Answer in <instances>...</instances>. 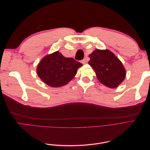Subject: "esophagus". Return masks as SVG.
Masks as SVG:
<instances>
[{"label": "esophagus", "mask_w": 150, "mask_h": 150, "mask_svg": "<svg viewBox=\"0 0 150 150\" xmlns=\"http://www.w3.org/2000/svg\"><path fill=\"white\" fill-rule=\"evenodd\" d=\"M86 59H83L82 61H81V63H82V64H86Z\"/></svg>", "instance_id": "obj_1"}]
</instances>
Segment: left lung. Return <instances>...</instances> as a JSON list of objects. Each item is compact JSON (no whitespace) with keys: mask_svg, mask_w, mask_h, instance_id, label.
<instances>
[{"mask_svg":"<svg viewBox=\"0 0 150 150\" xmlns=\"http://www.w3.org/2000/svg\"><path fill=\"white\" fill-rule=\"evenodd\" d=\"M89 64L98 80L111 88L117 87L125 78L126 71L121 62L108 50L96 49L89 56Z\"/></svg>","mask_w":150,"mask_h":150,"instance_id":"left-lung-1","label":"left lung"}]
</instances>
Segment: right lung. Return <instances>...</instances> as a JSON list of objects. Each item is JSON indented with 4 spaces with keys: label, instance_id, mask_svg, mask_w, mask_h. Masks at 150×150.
Segmentation results:
<instances>
[{
    "label": "right lung",
    "instance_id": "add662e5",
    "mask_svg": "<svg viewBox=\"0 0 150 150\" xmlns=\"http://www.w3.org/2000/svg\"><path fill=\"white\" fill-rule=\"evenodd\" d=\"M82 66L73 58L66 57L57 51L42 59L38 66L37 73L49 86L60 87L69 83Z\"/></svg>",
    "mask_w": 150,
    "mask_h": 150
}]
</instances>
